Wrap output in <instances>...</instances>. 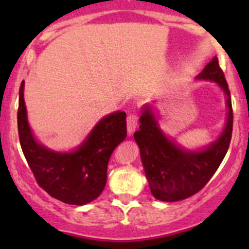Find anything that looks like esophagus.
Instances as JSON below:
<instances>
[{"label": "esophagus", "mask_w": 249, "mask_h": 249, "mask_svg": "<svg viewBox=\"0 0 249 249\" xmlns=\"http://www.w3.org/2000/svg\"><path fill=\"white\" fill-rule=\"evenodd\" d=\"M126 123H127V134L131 135L137 127V115L136 114L127 115Z\"/></svg>", "instance_id": "1"}]
</instances>
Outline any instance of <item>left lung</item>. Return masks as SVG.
Returning a JSON list of instances; mask_svg holds the SVG:
<instances>
[{"mask_svg":"<svg viewBox=\"0 0 249 249\" xmlns=\"http://www.w3.org/2000/svg\"><path fill=\"white\" fill-rule=\"evenodd\" d=\"M196 79L217 83L227 97V123L214 142L196 150L180 147L164 134L149 105L143 107L140 130L134 134L150 192L160 201H180L200 192L217 171L229 149L233 118L231 97L217 56L206 65Z\"/></svg>","mask_w":249,"mask_h":249,"instance_id":"left-lung-1","label":"left lung"}]
</instances>
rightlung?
<instances>
[{
  "label": "right lung",
  "instance_id": "1",
  "mask_svg": "<svg viewBox=\"0 0 249 249\" xmlns=\"http://www.w3.org/2000/svg\"><path fill=\"white\" fill-rule=\"evenodd\" d=\"M22 80L19 89L20 145L37 183L54 199L82 206L100 196L113 150L126 137V114L117 110L102 118L71 152H55L39 143L27 122Z\"/></svg>",
  "mask_w": 249,
  "mask_h": 249
}]
</instances>
